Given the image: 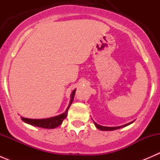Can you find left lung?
Wrapping results in <instances>:
<instances>
[{
	"mask_svg": "<svg viewBox=\"0 0 160 160\" xmlns=\"http://www.w3.org/2000/svg\"><path fill=\"white\" fill-rule=\"evenodd\" d=\"M93 123H94L95 126L97 127V128H98V129H100V130H101V131H113V130L119 129V128H123V127L127 126V125H130V124L133 123V122H129V123L126 124V125H122V126H118V127H106V126H102V125H98V124H97L95 122H93Z\"/></svg>",
	"mask_w": 160,
	"mask_h": 160,
	"instance_id": "obj_1",
	"label": "left lung"
}]
</instances>
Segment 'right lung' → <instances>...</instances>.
<instances>
[{"label":"right lung","instance_id":"obj_1","mask_svg":"<svg viewBox=\"0 0 160 160\" xmlns=\"http://www.w3.org/2000/svg\"><path fill=\"white\" fill-rule=\"evenodd\" d=\"M76 90H72V93H71L70 96V102L69 104L68 108H67V110L65 111V112L62 113V114H59L58 116H55V117L49 118H44V119H31V118H26L22 117V120L24 122L27 124H29L31 125H33V126L36 127H40V128H55L56 127H58L59 125H60L62 124V121L67 118V113H68V109L70 107L71 104L72 103L73 101L74 95H75Z\"/></svg>","mask_w":160,"mask_h":160}]
</instances>
